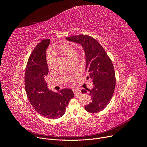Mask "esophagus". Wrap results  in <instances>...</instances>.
<instances>
[{
  "label": "esophagus",
  "instance_id": "obj_1",
  "mask_svg": "<svg viewBox=\"0 0 147 147\" xmlns=\"http://www.w3.org/2000/svg\"><path fill=\"white\" fill-rule=\"evenodd\" d=\"M73 92H74V94L75 95H77V94H81V91L80 90H79V89H74L73 90Z\"/></svg>",
  "mask_w": 147,
  "mask_h": 147
}]
</instances>
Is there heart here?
Segmentation results:
<instances>
[{
	"label": "heart",
	"instance_id": "heart-1",
	"mask_svg": "<svg viewBox=\"0 0 147 147\" xmlns=\"http://www.w3.org/2000/svg\"><path fill=\"white\" fill-rule=\"evenodd\" d=\"M54 52L60 53L61 55H64L69 61L77 55L76 51L71 45L69 44H64L57 46L54 49ZM46 60H47L48 67L51 68L53 61V57L51 53L48 54Z\"/></svg>",
	"mask_w": 147,
	"mask_h": 147
}]
</instances>
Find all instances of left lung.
Instances as JSON below:
<instances>
[{
  "mask_svg": "<svg viewBox=\"0 0 147 147\" xmlns=\"http://www.w3.org/2000/svg\"><path fill=\"white\" fill-rule=\"evenodd\" d=\"M65 38L82 46L86 57L87 79L90 78L94 84L91 90L86 89L90 92L92 102L84 106V109L90 113L101 111L110 103L115 89V76L112 61L102 46L93 37L80 34ZM82 92L87 93L85 89Z\"/></svg>",
  "mask_w": 147,
  "mask_h": 147,
  "instance_id": "obj_1",
  "label": "left lung"
}]
</instances>
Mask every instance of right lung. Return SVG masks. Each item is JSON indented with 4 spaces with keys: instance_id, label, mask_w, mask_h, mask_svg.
<instances>
[{
    "instance_id": "add662e5",
    "label": "right lung",
    "mask_w": 147,
    "mask_h": 147,
    "mask_svg": "<svg viewBox=\"0 0 147 147\" xmlns=\"http://www.w3.org/2000/svg\"><path fill=\"white\" fill-rule=\"evenodd\" d=\"M50 39L38 43L28 58L25 73V88L30 103L43 117L57 119L65 114L69 100L74 97L71 89L54 92L48 88L45 77L49 72L46 49Z\"/></svg>"
}]
</instances>
